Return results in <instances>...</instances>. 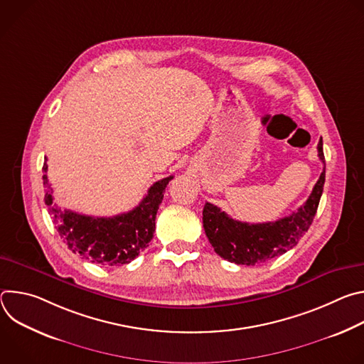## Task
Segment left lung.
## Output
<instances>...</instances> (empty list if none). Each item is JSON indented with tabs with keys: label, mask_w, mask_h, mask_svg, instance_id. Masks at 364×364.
Returning <instances> with one entry per match:
<instances>
[{
	"label": "left lung",
	"mask_w": 364,
	"mask_h": 364,
	"mask_svg": "<svg viewBox=\"0 0 364 364\" xmlns=\"http://www.w3.org/2000/svg\"><path fill=\"white\" fill-rule=\"evenodd\" d=\"M317 149L324 163L323 173L306 201L287 218L268 223H246L229 218L212 203L204 204L203 228L219 256L237 265L253 267L284 255L298 243L314 220L326 181L323 139Z\"/></svg>",
	"instance_id": "left-lung-1"
}]
</instances>
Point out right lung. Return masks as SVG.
Segmentation results:
<instances>
[{
	"instance_id": "obj_1",
	"label": "right lung",
	"mask_w": 364,
	"mask_h": 364,
	"mask_svg": "<svg viewBox=\"0 0 364 364\" xmlns=\"http://www.w3.org/2000/svg\"><path fill=\"white\" fill-rule=\"evenodd\" d=\"M44 201L56 229L68 247L93 264L118 267L129 264L148 246L155 232V216L164 191L173 176L154 183L142 201L129 210L112 218H93L72 210H60L53 203V188L43 164Z\"/></svg>"
}]
</instances>
